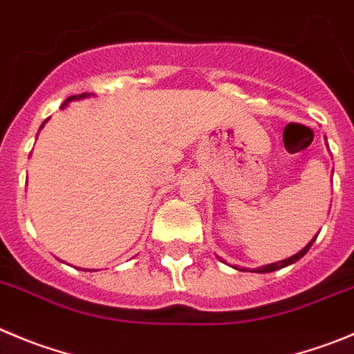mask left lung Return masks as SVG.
Returning <instances> with one entry per match:
<instances>
[{
    "label": "left lung",
    "mask_w": 354,
    "mask_h": 354,
    "mask_svg": "<svg viewBox=\"0 0 354 354\" xmlns=\"http://www.w3.org/2000/svg\"><path fill=\"white\" fill-rule=\"evenodd\" d=\"M316 237H318V236H315V237H313V241H309V243H307V246H306V248H302V250H300L299 253H295V255H293V257H290V259L279 260V262L269 263V266L257 267V269H253L252 272H259V274H263V272H274V270H277V269H283V267H288V266H292V263H295L297 260H300V259H302L304 255H306L307 252H309V248L313 246V243H315V239H316ZM234 269H239V267H234ZM239 270H248V269H239Z\"/></svg>",
    "instance_id": "obj_1"
}]
</instances>
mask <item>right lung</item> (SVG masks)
<instances>
[{
	"label": "right lung",
	"mask_w": 354,
	"mask_h": 354,
	"mask_svg": "<svg viewBox=\"0 0 354 354\" xmlns=\"http://www.w3.org/2000/svg\"><path fill=\"white\" fill-rule=\"evenodd\" d=\"M91 95H92V94H88V92H84V94H78V95H69V97L66 99L64 102H62V108H64L66 104H69V102H71V101H78V99L91 97ZM45 122H47V120H45ZM45 122H43V124H41V127H43V125H45ZM41 127H39V129H41Z\"/></svg>",
	"instance_id": "obj_1"
}]
</instances>
